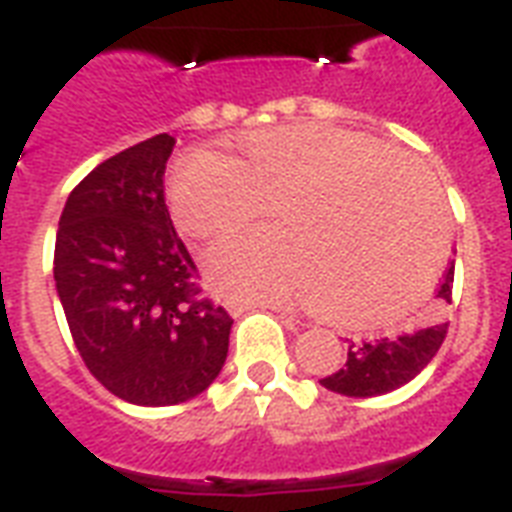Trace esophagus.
Wrapping results in <instances>:
<instances>
[{"label": "esophagus", "mask_w": 512, "mask_h": 512, "mask_svg": "<svg viewBox=\"0 0 512 512\" xmlns=\"http://www.w3.org/2000/svg\"><path fill=\"white\" fill-rule=\"evenodd\" d=\"M255 308H268V311H273V313H284V308H281V305H273V303H239V305H231V313L233 316H244V313H249V311H255Z\"/></svg>", "instance_id": "obj_1"}]
</instances>
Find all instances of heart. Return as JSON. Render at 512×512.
<instances>
[{"label": "heart", "instance_id": "heart-1", "mask_svg": "<svg viewBox=\"0 0 512 512\" xmlns=\"http://www.w3.org/2000/svg\"><path fill=\"white\" fill-rule=\"evenodd\" d=\"M167 199L177 228L193 239L249 228L273 207L279 233L209 249L212 287L316 305L350 329L404 319L444 263L446 209L425 164L332 124L255 127L236 135L225 156H183Z\"/></svg>", "mask_w": 512, "mask_h": 512}]
</instances>
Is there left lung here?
I'll return each instance as SVG.
<instances>
[{
	"label": "left lung",
	"mask_w": 512,
	"mask_h": 512,
	"mask_svg": "<svg viewBox=\"0 0 512 512\" xmlns=\"http://www.w3.org/2000/svg\"><path fill=\"white\" fill-rule=\"evenodd\" d=\"M452 284L454 271H449L446 279L441 281V289H438L441 305H436V311L428 313V319L422 321L420 327L409 329L404 335L350 345L345 366L329 377H321V385L332 393H340V396L372 398L414 380L433 361L446 337L449 324L441 321L438 313H441L444 303H452Z\"/></svg>",
	"instance_id": "left-lung-1"
}]
</instances>
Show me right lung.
<instances>
[{"mask_svg": "<svg viewBox=\"0 0 512 512\" xmlns=\"http://www.w3.org/2000/svg\"><path fill=\"white\" fill-rule=\"evenodd\" d=\"M156 135L98 164L68 196L55 236V289L92 377L122 401L172 406L215 382L233 319L199 297L172 225Z\"/></svg>", "mask_w": 512, "mask_h": 512, "instance_id": "1", "label": "right lung"}]
</instances>
